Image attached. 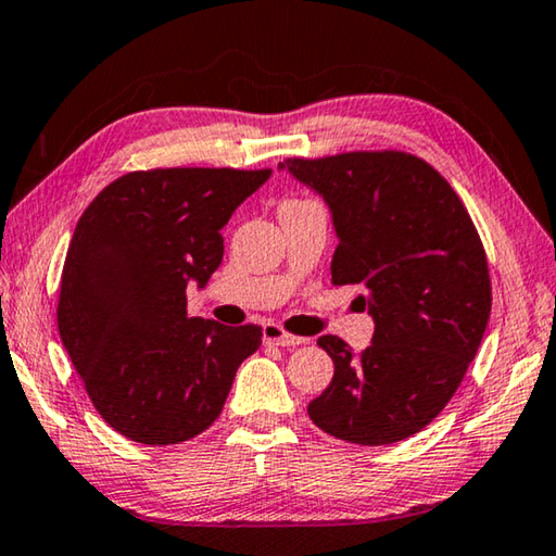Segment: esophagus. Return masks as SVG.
Segmentation results:
<instances>
[{
  "instance_id": "obj_1",
  "label": "esophagus",
  "mask_w": 556,
  "mask_h": 556,
  "mask_svg": "<svg viewBox=\"0 0 556 556\" xmlns=\"http://www.w3.org/2000/svg\"><path fill=\"white\" fill-rule=\"evenodd\" d=\"M262 337L267 343H275V346H302V343H306L304 337H292L279 324H264Z\"/></svg>"
}]
</instances>
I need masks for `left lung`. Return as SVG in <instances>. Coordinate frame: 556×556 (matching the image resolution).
Instances as JSON below:
<instances>
[{
  "mask_svg": "<svg viewBox=\"0 0 556 556\" xmlns=\"http://www.w3.org/2000/svg\"><path fill=\"white\" fill-rule=\"evenodd\" d=\"M279 170L324 198L339 237L331 281L364 289L374 319L361 354L339 337L316 341L333 378L309 418L356 445L416 435L453 399L488 329V257L468 210L435 167L399 151L289 157Z\"/></svg>",
  "mask_w": 556,
  "mask_h": 556,
  "instance_id": "obj_1",
  "label": "left lung"
}]
</instances>
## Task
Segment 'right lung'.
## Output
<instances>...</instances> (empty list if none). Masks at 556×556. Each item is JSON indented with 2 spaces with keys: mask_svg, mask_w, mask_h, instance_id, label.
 Here are the masks:
<instances>
[{
  "mask_svg": "<svg viewBox=\"0 0 556 556\" xmlns=\"http://www.w3.org/2000/svg\"><path fill=\"white\" fill-rule=\"evenodd\" d=\"M271 170L161 167L103 188L78 219L59 292V333L113 430L175 445L213 426L262 326L188 316V289L223 262L219 230Z\"/></svg>",
  "mask_w": 556,
  "mask_h": 556,
  "instance_id": "1",
  "label": "right lung"
}]
</instances>
